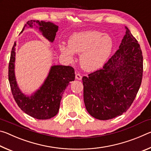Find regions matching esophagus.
Here are the masks:
<instances>
[{"mask_svg":"<svg viewBox=\"0 0 151 151\" xmlns=\"http://www.w3.org/2000/svg\"><path fill=\"white\" fill-rule=\"evenodd\" d=\"M75 78H76V80H79V81H81V79H82V76L80 75V74H76V76H75Z\"/></svg>","mask_w":151,"mask_h":151,"instance_id":"obj_1","label":"esophagus"}]
</instances>
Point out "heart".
<instances>
[{
  "label": "heart",
  "mask_w": 151,
  "mask_h": 151,
  "mask_svg": "<svg viewBox=\"0 0 151 151\" xmlns=\"http://www.w3.org/2000/svg\"><path fill=\"white\" fill-rule=\"evenodd\" d=\"M113 42L110 36L89 30L75 32L68 40V47L62 45L60 51L68 58L74 53L80 55L79 62L83 69L94 71L101 68L111 54Z\"/></svg>",
  "instance_id": "obj_1"
}]
</instances>
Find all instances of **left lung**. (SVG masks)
Here are the masks:
<instances>
[{
  "label": "left lung",
  "mask_w": 151,
  "mask_h": 151,
  "mask_svg": "<svg viewBox=\"0 0 151 151\" xmlns=\"http://www.w3.org/2000/svg\"><path fill=\"white\" fill-rule=\"evenodd\" d=\"M125 29L119 48L103 68L83 77L86 109L97 119L122 115L131 106L141 85L142 51L129 29Z\"/></svg>",
  "instance_id": "obj_1"
}]
</instances>
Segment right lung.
<instances>
[{
    "label": "right lung",
    "mask_w": 151,
    "mask_h": 151,
    "mask_svg": "<svg viewBox=\"0 0 151 151\" xmlns=\"http://www.w3.org/2000/svg\"><path fill=\"white\" fill-rule=\"evenodd\" d=\"M35 26L48 41L53 42L58 26L53 22L30 20L25 27ZM20 32V33H21ZM16 42L12 47L9 65V81L12 95L20 109L33 118L45 120L57 115L64 91L70 81H75V70L70 66L53 65L41 86L30 96L24 94L17 85L14 73Z\"/></svg>",
    "instance_id": "right-lung-1"
}]
</instances>
